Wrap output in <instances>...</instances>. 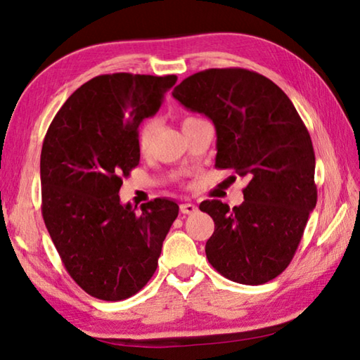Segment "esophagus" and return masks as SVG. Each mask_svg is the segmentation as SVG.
Here are the masks:
<instances>
[{
	"label": "esophagus",
	"instance_id": "esophagus-1",
	"mask_svg": "<svg viewBox=\"0 0 360 360\" xmlns=\"http://www.w3.org/2000/svg\"><path fill=\"white\" fill-rule=\"evenodd\" d=\"M179 209H181V212L186 214V215H191V214L198 211V207L195 206L193 202H182V205L179 206Z\"/></svg>",
	"mask_w": 360,
	"mask_h": 360
}]
</instances>
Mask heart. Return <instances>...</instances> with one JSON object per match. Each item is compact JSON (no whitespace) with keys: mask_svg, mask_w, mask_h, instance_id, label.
<instances>
[{"mask_svg":"<svg viewBox=\"0 0 360 360\" xmlns=\"http://www.w3.org/2000/svg\"><path fill=\"white\" fill-rule=\"evenodd\" d=\"M193 120V116H187L184 122ZM182 122V124H184ZM155 127H158V122L154 120H149L145 124H143L141 129H140V134H139V149L140 153H146L149 149V145H151V140H153V135L155 132Z\"/></svg>","mask_w":360,"mask_h":360,"instance_id":"b5f03b06","label":"heart"}]
</instances>
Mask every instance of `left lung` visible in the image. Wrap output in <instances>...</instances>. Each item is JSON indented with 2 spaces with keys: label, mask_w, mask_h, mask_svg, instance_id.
I'll return each mask as SVG.
<instances>
[{
  "label": "left lung",
  "mask_w": 360,
  "mask_h": 360,
  "mask_svg": "<svg viewBox=\"0 0 360 360\" xmlns=\"http://www.w3.org/2000/svg\"><path fill=\"white\" fill-rule=\"evenodd\" d=\"M173 97L214 122L215 167L247 179L243 205H200L215 225L206 243L209 263L233 282H269L291 263L316 206L309 130L290 97L253 70H201L182 80Z\"/></svg>",
  "instance_id": "8db88e82"
}]
</instances>
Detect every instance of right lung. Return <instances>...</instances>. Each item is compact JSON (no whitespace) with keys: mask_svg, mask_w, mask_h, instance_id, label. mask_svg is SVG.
I'll return each mask as SVG.
<instances>
[{"mask_svg":"<svg viewBox=\"0 0 360 360\" xmlns=\"http://www.w3.org/2000/svg\"><path fill=\"white\" fill-rule=\"evenodd\" d=\"M176 75L120 72L82 84L51 121L41 153L42 217L69 276L102 300L139 292L158 269L179 206L155 198L121 205L139 165V126L158 113Z\"/></svg>","mask_w":360,"mask_h":360,"instance_id":"1","label":"right lung"}]
</instances>
